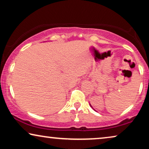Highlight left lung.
I'll return each instance as SVG.
<instances>
[{
  "label": "left lung",
  "instance_id": "left-lung-1",
  "mask_svg": "<svg viewBox=\"0 0 149 149\" xmlns=\"http://www.w3.org/2000/svg\"><path fill=\"white\" fill-rule=\"evenodd\" d=\"M90 106H91V104H90Z\"/></svg>",
  "mask_w": 149,
  "mask_h": 149
}]
</instances>
